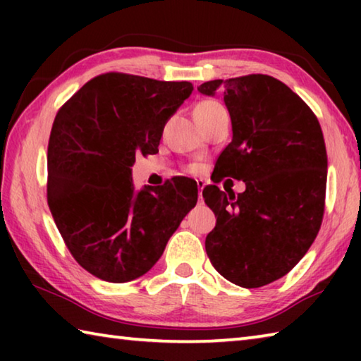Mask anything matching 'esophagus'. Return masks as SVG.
Segmentation results:
<instances>
[{"instance_id": "esophagus-1", "label": "esophagus", "mask_w": 361, "mask_h": 361, "mask_svg": "<svg viewBox=\"0 0 361 361\" xmlns=\"http://www.w3.org/2000/svg\"><path fill=\"white\" fill-rule=\"evenodd\" d=\"M205 188L204 180H197V189H199V200H202V189Z\"/></svg>"}]
</instances>
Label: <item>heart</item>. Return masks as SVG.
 I'll use <instances>...</instances> for the list:
<instances>
[{
    "mask_svg": "<svg viewBox=\"0 0 361 361\" xmlns=\"http://www.w3.org/2000/svg\"><path fill=\"white\" fill-rule=\"evenodd\" d=\"M218 108H221V105H219V103H218L216 100H202V102H199L197 105H195L194 109H192L194 119H195V121L204 119L205 116L212 114V113L215 111V109H218Z\"/></svg>",
    "mask_w": 361,
    "mask_h": 361,
    "instance_id": "heart-1",
    "label": "heart"
}]
</instances>
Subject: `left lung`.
Returning a JSON list of instances; mask_svg holds the SVG:
<instances>
[{"label":"left lung","instance_id":"8db88e82","mask_svg":"<svg viewBox=\"0 0 361 361\" xmlns=\"http://www.w3.org/2000/svg\"><path fill=\"white\" fill-rule=\"evenodd\" d=\"M221 85L232 142L216 169L221 176L245 181V191L204 188L205 204L216 216L205 250L224 279L259 288L286 276L319 234L326 191L325 140L312 109L279 79H215L197 90L215 95Z\"/></svg>","mask_w":361,"mask_h":361}]
</instances>
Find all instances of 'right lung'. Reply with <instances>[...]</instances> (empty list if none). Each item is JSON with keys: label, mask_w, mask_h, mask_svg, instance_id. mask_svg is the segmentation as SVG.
Returning <instances> with one entry per match:
<instances>
[{"label": "right lung", "mask_w": 361, "mask_h": 361, "mask_svg": "<svg viewBox=\"0 0 361 361\" xmlns=\"http://www.w3.org/2000/svg\"><path fill=\"white\" fill-rule=\"evenodd\" d=\"M188 81L105 73L85 82L54 119L47 204L73 258L105 282L142 277L197 202L178 176L135 191L137 154H154L162 130L192 92Z\"/></svg>", "instance_id": "right-lung-1"}]
</instances>
